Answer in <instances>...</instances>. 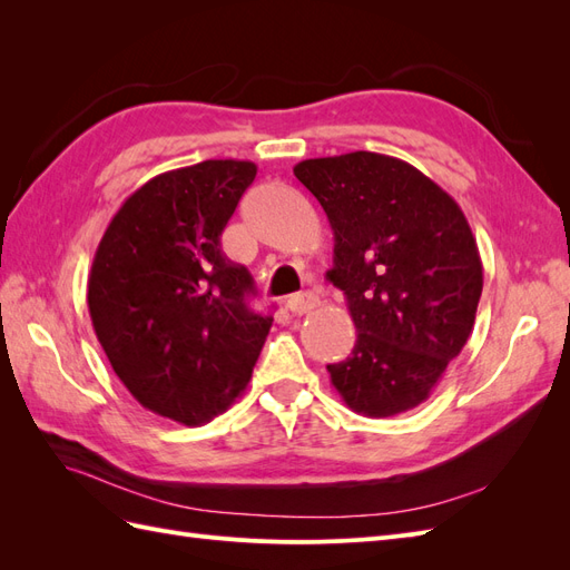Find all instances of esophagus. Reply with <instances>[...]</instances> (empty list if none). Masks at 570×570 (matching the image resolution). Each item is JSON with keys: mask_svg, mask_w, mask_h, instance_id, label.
<instances>
[{"mask_svg": "<svg viewBox=\"0 0 570 570\" xmlns=\"http://www.w3.org/2000/svg\"><path fill=\"white\" fill-rule=\"evenodd\" d=\"M316 306H318V299L312 295V292H302V295H295L287 299V308L295 316H304L308 312H314Z\"/></svg>", "mask_w": 570, "mask_h": 570, "instance_id": "1", "label": "esophagus"}]
</instances>
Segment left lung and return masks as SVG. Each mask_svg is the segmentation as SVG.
<instances>
[{
  "label": "left lung",
  "mask_w": 570,
  "mask_h": 570,
  "mask_svg": "<svg viewBox=\"0 0 570 570\" xmlns=\"http://www.w3.org/2000/svg\"><path fill=\"white\" fill-rule=\"evenodd\" d=\"M295 176L331 220L333 268L356 327L327 366L352 411L387 419L423 404L469 342L482 262L461 206L411 164L375 151L306 159Z\"/></svg>",
  "instance_id": "left-lung-1"
}]
</instances>
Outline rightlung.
<instances>
[{
  "instance_id": "right-lung-1",
  "label": "right lung",
  "mask_w": 570,
  "mask_h": 570,
  "mask_svg": "<svg viewBox=\"0 0 570 570\" xmlns=\"http://www.w3.org/2000/svg\"><path fill=\"white\" fill-rule=\"evenodd\" d=\"M256 164L209 159L154 176L120 204L95 252L88 308L120 383L145 409L202 425L245 392L273 316L220 249Z\"/></svg>"
}]
</instances>
